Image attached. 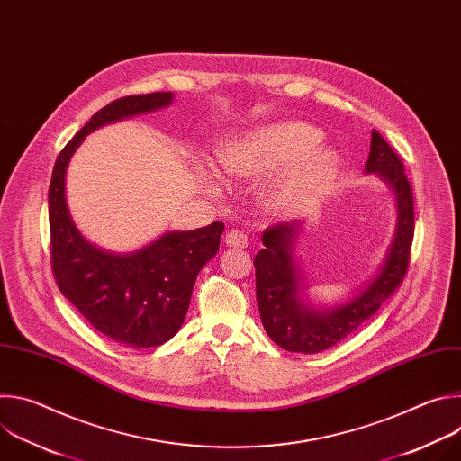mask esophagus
Listing matches in <instances>:
<instances>
[{
  "instance_id": "1",
  "label": "esophagus",
  "mask_w": 461,
  "mask_h": 461,
  "mask_svg": "<svg viewBox=\"0 0 461 461\" xmlns=\"http://www.w3.org/2000/svg\"><path fill=\"white\" fill-rule=\"evenodd\" d=\"M224 242L230 248H246L248 246V237L242 231H239V230H231V231L226 233Z\"/></svg>"
}]
</instances>
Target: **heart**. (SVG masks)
<instances>
[{"instance_id":"heart-1","label":"heart","mask_w":461,"mask_h":461,"mask_svg":"<svg viewBox=\"0 0 461 461\" xmlns=\"http://www.w3.org/2000/svg\"><path fill=\"white\" fill-rule=\"evenodd\" d=\"M319 139V131L308 123L276 122L230 140L219 162L226 173L248 180L268 176L276 170L262 191L265 204L276 213H292L312 201L338 169V153L315 146ZM196 169L208 180L219 176L210 158H201Z\"/></svg>"}]
</instances>
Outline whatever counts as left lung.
Here are the masks:
<instances>
[{"label": "left lung", "instance_id": "8db88e82", "mask_svg": "<svg viewBox=\"0 0 461 461\" xmlns=\"http://www.w3.org/2000/svg\"><path fill=\"white\" fill-rule=\"evenodd\" d=\"M365 175L384 182L396 206V226L374 276L336 304H315L301 262L306 221L283 222L262 233L255 258V290L262 326L281 348L317 354L350 336L370 319L402 283L414 237L412 189L398 155L374 129Z\"/></svg>", "mask_w": 461, "mask_h": 461}]
</instances>
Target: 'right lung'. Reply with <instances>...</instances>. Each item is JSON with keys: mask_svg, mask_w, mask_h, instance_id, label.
<instances>
[{"mask_svg": "<svg viewBox=\"0 0 461 461\" xmlns=\"http://www.w3.org/2000/svg\"><path fill=\"white\" fill-rule=\"evenodd\" d=\"M173 93L111 102L78 131L56 158L49 185L52 270L61 294L111 341L149 348L169 341L185 319L196 276L221 244L222 222L166 231L133 251H109L87 240L73 221L65 178L73 155L93 131L169 107Z\"/></svg>", "mask_w": 461, "mask_h": 461, "instance_id": "1", "label": "right lung"}]
</instances>
